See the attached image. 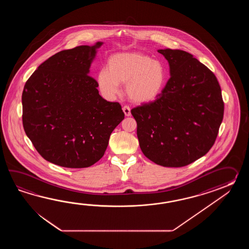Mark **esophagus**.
I'll use <instances>...</instances> for the list:
<instances>
[{
    "label": "esophagus",
    "mask_w": 249,
    "mask_h": 249,
    "mask_svg": "<svg viewBox=\"0 0 249 249\" xmlns=\"http://www.w3.org/2000/svg\"><path fill=\"white\" fill-rule=\"evenodd\" d=\"M123 111L124 113V115L126 117H130L131 116V108L128 106L123 107Z\"/></svg>",
    "instance_id": "1"
}]
</instances>
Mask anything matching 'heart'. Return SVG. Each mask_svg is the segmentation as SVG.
Returning <instances> with one entry per match:
<instances>
[{
  "mask_svg": "<svg viewBox=\"0 0 249 249\" xmlns=\"http://www.w3.org/2000/svg\"><path fill=\"white\" fill-rule=\"evenodd\" d=\"M107 69H101L97 84L101 93L113 98L125 85L130 101L137 104L149 103L158 99L165 85V70L158 60L141 53H122L112 55Z\"/></svg>",
  "mask_w": 249,
  "mask_h": 249,
  "instance_id": "b5f03b06",
  "label": "heart"
}]
</instances>
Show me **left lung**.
I'll list each match as a JSON object with an SVG mask.
<instances>
[{
	"mask_svg": "<svg viewBox=\"0 0 249 249\" xmlns=\"http://www.w3.org/2000/svg\"><path fill=\"white\" fill-rule=\"evenodd\" d=\"M170 77L154 102L131 110L145 157L164 167H181L210 150L223 118L222 90L213 73L191 53L160 49Z\"/></svg>",
	"mask_w": 249,
	"mask_h": 249,
	"instance_id": "obj_1",
	"label": "left lung"
}]
</instances>
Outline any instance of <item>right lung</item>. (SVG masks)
<instances>
[{"instance_id": "right-lung-1", "label": "right lung", "mask_w": 249, "mask_h": 249, "mask_svg": "<svg viewBox=\"0 0 249 249\" xmlns=\"http://www.w3.org/2000/svg\"><path fill=\"white\" fill-rule=\"evenodd\" d=\"M103 42L81 45L48 58L22 93L23 126L43 159L68 168H85L103 157L124 114L104 100L90 74Z\"/></svg>"}]
</instances>
